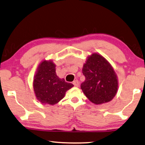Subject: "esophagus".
<instances>
[{"label": "esophagus", "mask_w": 145, "mask_h": 145, "mask_svg": "<svg viewBox=\"0 0 145 145\" xmlns=\"http://www.w3.org/2000/svg\"><path fill=\"white\" fill-rule=\"evenodd\" d=\"M73 85H74V86H76V87H77V86H79L78 80H75V81L73 82Z\"/></svg>", "instance_id": "obj_1"}]
</instances>
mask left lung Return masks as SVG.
Wrapping results in <instances>:
<instances>
[{
  "label": "left lung",
  "mask_w": 145,
  "mask_h": 145,
  "mask_svg": "<svg viewBox=\"0 0 145 145\" xmlns=\"http://www.w3.org/2000/svg\"><path fill=\"white\" fill-rule=\"evenodd\" d=\"M83 74L85 81L81 88L86 98L95 104L109 102L116 94L117 77L105 58L93 53L84 64Z\"/></svg>",
  "instance_id": "8db88e82"
}]
</instances>
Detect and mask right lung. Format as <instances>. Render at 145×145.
<instances>
[{
    "label": "right lung",
    "instance_id": "obj_1",
    "mask_svg": "<svg viewBox=\"0 0 145 145\" xmlns=\"http://www.w3.org/2000/svg\"><path fill=\"white\" fill-rule=\"evenodd\" d=\"M55 64L44 60L38 66L34 76L33 87L36 96L40 103L55 105L65 96L67 90L73 86L56 74Z\"/></svg>",
    "mask_w": 145,
    "mask_h": 145
}]
</instances>
